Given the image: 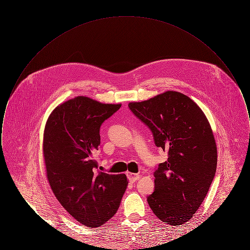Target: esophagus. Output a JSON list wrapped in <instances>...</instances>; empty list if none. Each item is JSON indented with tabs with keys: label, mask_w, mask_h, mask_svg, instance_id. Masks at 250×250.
Instances as JSON below:
<instances>
[{
	"label": "esophagus",
	"mask_w": 250,
	"mask_h": 250,
	"mask_svg": "<svg viewBox=\"0 0 250 250\" xmlns=\"http://www.w3.org/2000/svg\"><path fill=\"white\" fill-rule=\"evenodd\" d=\"M127 177L130 180V182L134 183L136 182L137 180L141 178V176L139 174H136V173H131V172H127Z\"/></svg>",
	"instance_id": "esophagus-1"
}]
</instances>
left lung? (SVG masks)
<instances>
[{"label": "left lung", "instance_id": "1", "mask_svg": "<svg viewBox=\"0 0 250 250\" xmlns=\"http://www.w3.org/2000/svg\"><path fill=\"white\" fill-rule=\"evenodd\" d=\"M128 107L152 131L167 160L155 169V191L147 202L171 226L185 224L201 206L216 170L217 150L211 125L191 98L167 91Z\"/></svg>", "mask_w": 250, "mask_h": 250}]
</instances>
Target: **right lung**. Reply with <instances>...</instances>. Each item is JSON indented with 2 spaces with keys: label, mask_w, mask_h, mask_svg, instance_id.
Instances as JSON below:
<instances>
[{
  "label": "right lung",
  "mask_w": 250,
  "mask_h": 250,
  "mask_svg": "<svg viewBox=\"0 0 250 250\" xmlns=\"http://www.w3.org/2000/svg\"><path fill=\"white\" fill-rule=\"evenodd\" d=\"M120 107L77 96L55 107L45 126L43 154L49 186L69 214L89 228L101 226L116 214L127 188L125 174L101 172L94 159L100 126Z\"/></svg>",
  "instance_id": "add662e5"
}]
</instances>
